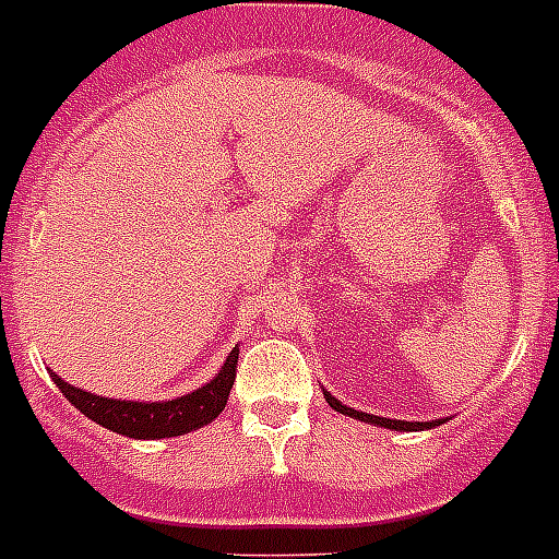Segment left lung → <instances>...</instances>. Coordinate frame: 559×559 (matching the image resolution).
Returning <instances> with one entry per match:
<instances>
[{
  "mask_svg": "<svg viewBox=\"0 0 559 559\" xmlns=\"http://www.w3.org/2000/svg\"><path fill=\"white\" fill-rule=\"evenodd\" d=\"M323 395H325V401H329V406H332V409H337V413L352 415V418H360V421L381 424V427H386V430H421V427H436V424H441V421H392V418L366 415V413H357V409H352V406H343L341 401L334 399V395H329V392H323Z\"/></svg>",
  "mask_w": 559,
  "mask_h": 559,
  "instance_id": "8db88e82",
  "label": "left lung"
}]
</instances>
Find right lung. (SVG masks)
<instances>
[{"label": "right lung", "instance_id": "right-lung-1", "mask_svg": "<svg viewBox=\"0 0 559 559\" xmlns=\"http://www.w3.org/2000/svg\"><path fill=\"white\" fill-rule=\"evenodd\" d=\"M236 364H239V349L227 355L222 372L210 383H204L202 390L181 395L176 401H155V404L100 399V395H92V392H83L60 381L53 372L51 378L80 413L106 430L129 436V439H169V436H181V432H190L195 427H204L225 409L230 386L236 381Z\"/></svg>", "mask_w": 559, "mask_h": 559}]
</instances>
